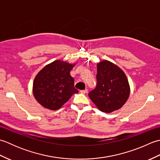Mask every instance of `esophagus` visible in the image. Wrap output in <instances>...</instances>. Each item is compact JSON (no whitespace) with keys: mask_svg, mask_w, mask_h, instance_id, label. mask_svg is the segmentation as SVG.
Masks as SVG:
<instances>
[{"mask_svg":"<svg viewBox=\"0 0 160 160\" xmlns=\"http://www.w3.org/2000/svg\"><path fill=\"white\" fill-rule=\"evenodd\" d=\"M87 91H88V90L87 89H84V90H81L80 92L81 93H83V94H85V93H87Z\"/></svg>","mask_w":160,"mask_h":160,"instance_id":"34e87169","label":"esophagus"}]
</instances>
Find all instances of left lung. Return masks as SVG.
<instances>
[{"label": "left lung", "mask_w": 160, "mask_h": 160, "mask_svg": "<svg viewBox=\"0 0 160 160\" xmlns=\"http://www.w3.org/2000/svg\"><path fill=\"white\" fill-rule=\"evenodd\" d=\"M96 80V87L89 93V97L101 111L111 113L123 106L130 94L123 71L104 60L97 64Z\"/></svg>", "instance_id": "left-lung-1"}]
</instances>
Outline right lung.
<instances>
[{
  "instance_id": "add662e5",
  "label": "right lung",
  "mask_w": 160,
  "mask_h": 160,
  "mask_svg": "<svg viewBox=\"0 0 160 160\" xmlns=\"http://www.w3.org/2000/svg\"><path fill=\"white\" fill-rule=\"evenodd\" d=\"M73 65L56 60L45 67L37 74L33 85L36 100L45 108L57 110L78 91L74 87V79L70 71Z\"/></svg>"
}]
</instances>
